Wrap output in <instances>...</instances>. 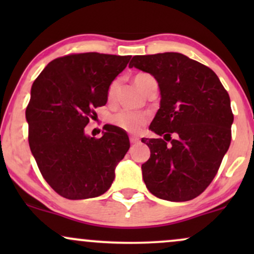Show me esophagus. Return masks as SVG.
Here are the masks:
<instances>
[{"instance_id": "34e87169", "label": "esophagus", "mask_w": 254, "mask_h": 254, "mask_svg": "<svg viewBox=\"0 0 254 254\" xmlns=\"http://www.w3.org/2000/svg\"><path fill=\"white\" fill-rule=\"evenodd\" d=\"M130 142L132 144H136V143H138V142H139V138L137 136L132 135V136H130Z\"/></svg>"}]
</instances>
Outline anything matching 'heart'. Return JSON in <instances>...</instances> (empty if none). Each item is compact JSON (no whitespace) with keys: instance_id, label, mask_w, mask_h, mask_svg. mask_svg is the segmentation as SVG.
Wrapping results in <instances>:
<instances>
[{"instance_id":"obj_1","label":"heart","mask_w":254,"mask_h":254,"mask_svg":"<svg viewBox=\"0 0 254 254\" xmlns=\"http://www.w3.org/2000/svg\"><path fill=\"white\" fill-rule=\"evenodd\" d=\"M149 76L150 75L148 74L136 75L135 78H133V81H135L137 88L141 89L142 84H143V81ZM118 83L119 81L115 80L110 84L109 92H107V98H109V100H112V99L115 98ZM147 121H148L147 113L136 112V111H131V110H121L111 117V123L116 125V127H121L122 130L127 131V132H131V133L138 132V131L142 129V127L147 123Z\"/></svg>"}]
</instances>
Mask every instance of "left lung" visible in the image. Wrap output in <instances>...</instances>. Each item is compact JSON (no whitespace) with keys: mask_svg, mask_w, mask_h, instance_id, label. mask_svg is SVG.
Returning a JSON list of instances; mask_svg holds the SVG:
<instances>
[{"mask_svg":"<svg viewBox=\"0 0 254 254\" xmlns=\"http://www.w3.org/2000/svg\"><path fill=\"white\" fill-rule=\"evenodd\" d=\"M129 66L153 75L161 94L149 130L164 138H142L150 149L142 165L145 186L165 200L193 199L229 148L234 116L228 93L210 68L178 52L135 56Z\"/></svg>","mask_w":254,"mask_h":254,"instance_id":"obj_1","label":"left lung"}]
</instances>
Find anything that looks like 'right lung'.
Returning a JSON list of instances; mask_svg holds the SVG:
<instances>
[{
  "mask_svg": "<svg viewBox=\"0 0 254 254\" xmlns=\"http://www.w3.org/2000/svg\"><path fill=\"white\" fill-rule=\"evenodd\" d=\"M131 56L98 52L68 55L44 68L26 109L28 143L40 173L58 194L87 199L105 193L130 148L121 127L105 125L103 136L86 135L95 109L107 103L112 81Z\"/></svg>",
  "mask_w": 254,
  "mask_h": 254,
  "instance_id": "right-lung-1",
  "label": "right lung"
}]
</instances>
